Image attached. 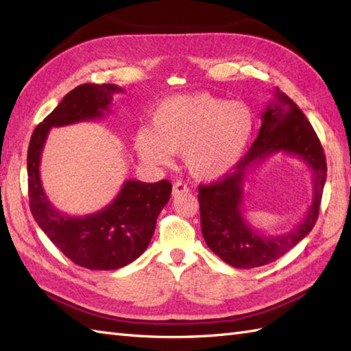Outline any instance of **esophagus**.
Masks as SVG:
<instances>
[{"label": "esophagus", "instance_id": "1", "mask_svg": "<svg viewBox=\"0 0 351 351\" xmlns=\"http://www.w3.org/2000/svg\"><path fill=\"white\" fill-rule=\"evenodd\" d=\"M182 193H189V187H187V185H185L184 182L176 181V182L173 184V190H171V195H173V196L176 197V196L182 195Z\"/></svg>", "mask_w": 351, "mask_h": 351}]
</instances>
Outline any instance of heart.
<instances>
[{
    "mask_svg": "<svg viewBox=\"0 0 351 351\" xmlns=\"http://www.w3.org/2000/svg\"><path fill=\"white\" fill-rule=\"evenodd\" d=\"M253 131L255 116L243 102L205 92L180 95L160 102L151 131L137 132L136 149L151 164H169L170 154H184L193 178L214 181L237 166Z\"/></svg>",
    "mask_w": 351,
    "mask_h": 351,
    "instance_id": "b5f03b06",
    "label": "heart"
}]
</instances>
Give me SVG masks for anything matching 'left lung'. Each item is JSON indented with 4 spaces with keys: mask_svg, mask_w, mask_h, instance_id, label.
Returning <instances> with one entry per match:
<instances>
[{
    "mask_svg": "<svg viewBox=\"0 0 351 351\" xmlns=\"http://www.w3.org/2000/svg\"><path fill=\"white\" fill-rule=\"evenodd\" d=\"M263 125L249 152L230 173L211 185H199L200 228L215 255L235 268H255L279 259L306 237L318 219L327 164L322 143L297 104L280 92L261 114ZM289 153L313 171V200L304 220L280 236H264L243 219V182L248 171L273 153Z\"/></svg>",
    "mask_w": 351,
    "mask_h": 351,
    "instance_id": "8db88e82",
    "label": "left lung"
}]
</instances>
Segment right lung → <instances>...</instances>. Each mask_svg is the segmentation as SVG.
Segmentation results:
<instances>
[{"label":"right lung","mask_w":351,"mask_h":351,"mask_svg":"<svg viewBox=\"0 0 351 351\" xmlns=\"http://www.w3.org/2000/svg\"><path fill=\"white\" fill-rule=\"evenodd\" d=\"M116 84H81L36 126L27 154L29 210L37 225L72 263L88 270H116L143 253L155 230L158 214L169 202V181H125L116 199L102 211L69 215L58 211L45 195L40 181V156L52 126L101 119L110 111Z\"/></svg>","instance_id":"right-lung-1"}]
</instances>
